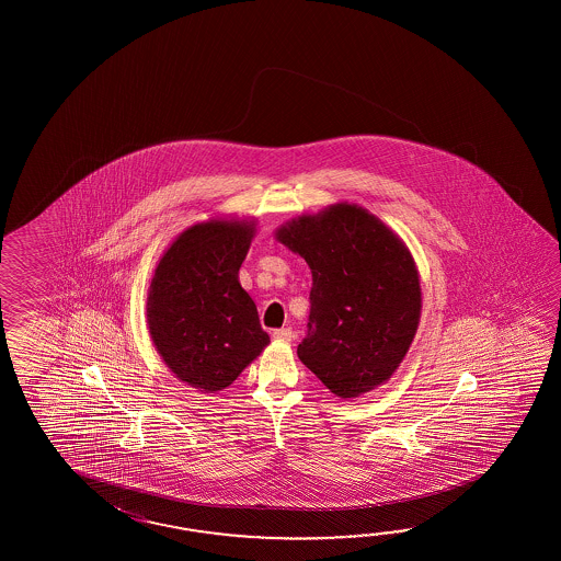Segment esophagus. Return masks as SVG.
<instances>
[{"label": "esophagus", "mask_w": 561, "mask_h": 561, "mask_svg": "<svg viewBox=\"0 0 561 561\" xmlns=\"http://www.w3.org/2000/svg\"><path fill=\"white\" fill-rule=\"evenodd\" d=\"M273 339H275V341H283V343H288V341H293V339H295V334H293L290 329H276V331H273Z\"/></svg>", "instance_id": "1"}]
</instances>
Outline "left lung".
Instances as JSON below:
<instances>
[{
    "mask_svg": "<svg viewBox=\"0 0 561 561\" xmlns=\"http://www.w3.org/2000/svg\"><path fill=\"white\" fill-rule=\"evenodd\" d=\"M312 273L297 355L331 393L351 399L391 379L417 333L421 286L411 252L357 204H333L276 230Z\"/></svg>",
    "mask_w": 561,
    "mask_h": 561,
    "instance_id": "1",
    "label": "left lung"
}]
</instances>
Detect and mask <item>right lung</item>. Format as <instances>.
I'll use <instances>...</instances> for the list:
<instances>
[{
  "instance_id": "obj_1",
  "label": "right lung",
  "mask_w": 561,
  "mask_h": 561,
  "mask_svg": "<svg viewBox=\"0 0 561 561\" xmlns=\"http://www.w3.org/2000/svg\"><path fill=\"white\" fill-rule=\"evenodd\" d=\"M252 220L215 218L186 228L156 266L146 317L156 351L180 381L227 389L271 343L240 286Z\"/></svg>"
}]
</instances>
